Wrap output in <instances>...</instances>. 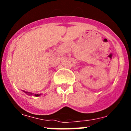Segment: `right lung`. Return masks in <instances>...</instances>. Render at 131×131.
Instances as JSON below:
<instances>
[{
    "label": "right lung",
    "mask_w": 131,
    "mask_h": 131,
    "mask_svg": "<svg viewBox=\"0 0 131 131\" xmlns=\"http://www.w3.org/2000/svg\"><path fill=\"white\" fill-rule=\"evenodd\" d=\"M23 92H25V93H26L27 94H28V95H33V93H31V92H25V91H23ZM40 94H33V95L35 96H36V97H37V96H40Z\"/></svg>",
    "instance_id": "1"
}]
</instances>
